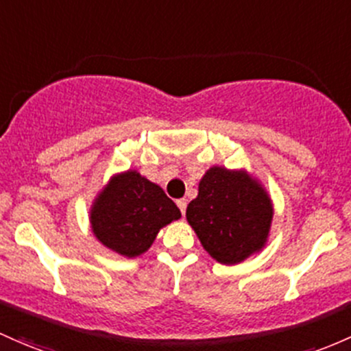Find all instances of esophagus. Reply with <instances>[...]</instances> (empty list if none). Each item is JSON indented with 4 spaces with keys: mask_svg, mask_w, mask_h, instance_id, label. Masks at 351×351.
<instances>
[{
    "mask_svg": "<svg viewBox=\"0 0 351 351\" xmlns=\"http://www.w3.org/2000/svg\"><path fill=\"white\" fill-rule=\"evenodd\" d=\"M176 205H178L180 211H182V215H184V211H186V205H188V202H186V199H184V198L178 199V202H176Z\"/></svg>",
    "mask_w": 351,
    "mask_h": 351,
    "instance_id": "1",
    "label": "esophagus"
}]
</instances>
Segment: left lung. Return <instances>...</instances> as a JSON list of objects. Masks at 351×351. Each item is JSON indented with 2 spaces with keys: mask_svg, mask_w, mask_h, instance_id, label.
Masks as SVG:
<instances>
[{
  "mask_svg": "<svg viewBox=\"0 0 351 351\" xmlns=\"http://www.w3.org/2000/svg\"><path fill=\"white\" fill-rule=\"evenodd\" d=\"M273 206L268 195L243 171L210 168L186 219L203 248L219 263H240L267 241Z\"/></svg>",
  "mask_w": 351,
  "mask_h": 351,
  "instance_id": "obj_1",
  "label": "left lung"
}]
</instances>
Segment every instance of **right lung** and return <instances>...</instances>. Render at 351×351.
Returning <instances> with one entry per match:
<instances>
[{"mask_svg": "<svg viewBox=\"0 0 351 351\" xmlns=\"http://www.w3.org/2000/svg\"><path fill=\"white\" fill-rule=\"evenodd\" d=\"M180 217L178 206L158 184L126 171L114 176L96 198L91 228L103 245L132 258L146 252L160 228Z\"/></svg>", "mask_w": 351, "mask_h": 351, "instance_id": "right-lung-1", "label": "right lung"}]
</instances>
